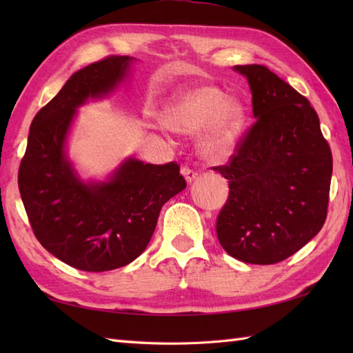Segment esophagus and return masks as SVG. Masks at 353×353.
I'll return each instance as SVG.
<instances>
[{
	"instance_id": "34e87169",
	"label": "esophagus",
	"mask_w": 353,
	"mask_h": 353,
	"mask_svg": "<svg viewBox=\"0 0 353 353\" xmlns=\"http://www.w3.org/2000/svg\"><path fill=\"white\" fill-rule=\"evenodd\" d=\"M182 174L185 176V179H186V182L188 183H191V182H194L197 179V171H194V170H191L190 167H183L182 168Z\"/></svg>"
}]
</instances>
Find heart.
<instances>
[{
	"label": "heart",
	"instance_id": "1",
	"mask_svg": "<svg viewBox=\"0 0 353 353\" xmlns=\"http://www.w3.org/2000/svg\"><path fill=\"white\" fill-rule=\"evenodd\" d=\"M162 123L167 129L192 134L201 129L197 147L200 156L211 163H221L234 154L244 123L243 104L224 99L211 86H196L179 92L165 109Z\"/></svg>",
	"mask_w": 353,
	"mask_h": 353
}]
</instances>
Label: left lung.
<instances>
[{
	"label": "left lung",
	"instance_id": "1",
	"mask_svg": "<svg viewBox=\"0 0 353 353\" xmlns=\"http://www.w3.org/2000/svg\"><path fill=\"white\" fill-rule=\"evenodd\" d=\"M247 77L256 121L230 162L216 236L230 256L268 265L290 258L323 228L332 153L310 101L264 65H236Z\"/></svg>",
	"mask_w": 353,
	"mask_h": 353
}]
</instances>
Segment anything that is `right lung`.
Wrapping results in <instances>:
<instances>
[{"label": "right lung", "instance_id": "add662e5", "mask_svg": "<svg viewBox=\"0 0 353 353\" xmlns=\"http://www.w3.org/2000/svg\"><path fill=\"white\" fill-rule=\"evenodd\" d=\"M133 57L109 56L74 72L30 125L18 186L43 249L83 272H109L145 250L162 206L186 188L176 162L127 159L108 182L85 183L65 153L76 109L127 76Z\"/></svg>", "mask_w": 353, "mask_h": 353}]
</instances>
